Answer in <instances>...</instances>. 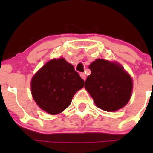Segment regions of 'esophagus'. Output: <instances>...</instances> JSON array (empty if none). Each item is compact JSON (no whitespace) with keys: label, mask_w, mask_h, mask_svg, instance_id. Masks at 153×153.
Listing matches in <instances>:
<instances>
[{"label":"esophagus","mask_w":153,"mask_h":153,"mask_svg":"<svg viewBox=\"0 0 153 153\" xmlns=\"http://www.w3.org/2000/svg\"><path fill=\"white\" fill-rule=\"evenodd\" d=\"M80 75H81V77L82 78V79H84V81L86 80V75L84 73V72H81V73H80Z\"/></svg>","instance_id":"esophagus-1"}]
</instances>
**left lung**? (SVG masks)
Returning <instances> with one entry per match:
<instances>
[{
	"instance_id": "8db88e82",
	"label": "left lung",
	"mask_w": 153,
	"mask_h": 153,
	"mask_svg": "<svg viewBox=\"0 0 153 153\" xmlns=\"http://www.w3.org/2000/svg\"><path fill=\"white\" fill-rule=\"evenodd\" d=\"M89 68L92 73L86 78L84 87L98 108L114 112L129 102L132 81L121 66L104 59H97Z\"/></svg>"
}]
</instances>
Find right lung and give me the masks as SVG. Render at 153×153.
<instances>
[{
  "label": "right lung",
  "mask_w": 153,
  "mask_h": 153,
  "mask_svg": "<svg viewBox=\"0 0 153 153\" xmlns=\"http://www.w3.org/2000/svg\"><path fill=\"white\" fill-rule=\"evenodd\" d=\"M84 81L64 58L52 59L35 75L31 82L32 97L44 111L56 115L70 105L75 92Z\"/></svg>",
  "instance_id": "obj_1"
}]
</instances>
